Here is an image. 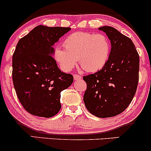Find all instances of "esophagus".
<instances>
[{
  "label": "esophagus",
  "mask_w": 151,
  "mask_h": 151,
  "mask_svg": "<svg viewBox=\"0 0 151 151\" xmlns=\"http://www.w3.org/2000/svg\"><path fill=\"white\" fill-rule=\"evenodd\" d=\"M81 77L80 75H79V74H74V79H75V80H77V79H81Z\"/></svg>",
  "instance_id": "1"
}]
</instances>
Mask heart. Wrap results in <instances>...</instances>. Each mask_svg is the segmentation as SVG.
Masks as SVG:
<instances>
[{"mask_svg": "<svg viewBox=\"0 0 151 151\" xmlns=\"http://www.w3.org/2000/svg\"><path fill=\"white\" fill-rule=\"evenodd\" d=\"M65 49L55 50V58L65 70H70L77 60L88 72H96L104 67L111 52L110 41L103 34L76 32L70 34L63 42Z\"/></svg>", "mask_w": 151, "mask_h": 151, "instance_id": "b5f03b06", "label": "heart"}]
</instances>
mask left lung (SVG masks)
I'll use <instances>...</instances> for the list:
<instances>
[{
  "instance_id": "8db88e82",
  "label": "left lung",
  "mask_w": 151,
  "mask_h": 151,
  "mask_svg": "<svg viewBox=\"0 0 151 151\" xmlns=\"http://www.w3.org/2000/svg\"><path fill=\"white\" fill-rule=\"evenodd\" d=\"M111 40L106 65L94 74L83 77L86 83L84 102L93 115L115 116L129 106L139 79V55L129 37L110 26L99 27Z\"/></svg>"
}]
</instances>
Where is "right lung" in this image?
I'll return each instance as SVG.
<instances>
[{
    "mask_svg": "<svg viewBox=\"0 0 151 151\" xmlns=\"http://www.w3.org/2000/svg\"><path fill=\"white\" fill-rule=\"evenodd\" d=\"M70 29L38 25L17 44L12 64L13 85L20 104L32 115H56L61 109L60 93L73 82V76L61 72L52 56L54 44Z\"/></svg>",
    "mask_w": 151,
    "mask_h": 151,
    "instance_id": "obj_1",
    "label": "right lung"
}]
</instances>
